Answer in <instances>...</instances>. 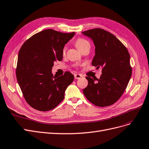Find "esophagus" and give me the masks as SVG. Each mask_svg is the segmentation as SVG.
Segmentation results:
<instances>
[{
  "instance_id": "obj_1",
  "label": "esophagus",
  "mask_w": 149,
  "mask_h": 149,
  "mask_svg": "<svg viewBox=\"0 0 149 149\" xmlns=\"http://www.w3.org/2000/svg\"><path fill=\"white\" fill-rule=\"evenodd\" d=\"M74 77L75 79H79L81 77V75L79 74H74Z\"/></svg>"
}]
</instances>
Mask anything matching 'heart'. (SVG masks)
<instances>
[{
    "mask_svg": "<svg viewBox=\"0 0 149 149\" xmlns=\"http://www.w3.org/2000/svg\"><path fill=\"white\" fill-rule=\"evenodd\" d=\"M75 46L76 47H77V49L80 51H81V49H83L84 48L86 47H90V42L85 39H84V38H78L77 40L75 41ZM66 51V47H64L63 49H62V54H65Z\"/></svg>",
    "mask_w": 149,
    "mask_h": 149,
    "instance_id": "obj_1",
    "label": "heart"
}]
</instances>
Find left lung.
Segmentation results:
<instances>
[{"mask_svg": "<svg viewBox=\"0 0 149 149\" xmlns=\"http://www.w3.org/2000/svg\"><path fill=\"white\" fill-rule=\"evenodd\" d=\"M90 38L95 46L92 65L102 68L98 82L86 77L88 84L83 90L85 97L97 107L110 106L121 97L132 75L130 55L123 43L109 32L95 28L82 32Z\"/></svg>", "mask_w": 149, "mask_h": 149, "instance_id": "8db88e82", "label": "left lung"}]
</instances>
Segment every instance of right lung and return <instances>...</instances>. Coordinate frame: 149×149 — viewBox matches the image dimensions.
<instances>
[{"label":"right lung","mask_w":149,"mask_h":149,"mask_svg":"<svg viewBox=\"0 0 149 149\" xmlns=\"http://www.w3.org/2000/svg\"><path fill=\"white\" fill-rule=\"evenodd\" d=\"M74 35L47 29L32 36L22 46L17 79L26 102L34 109L49 111L64 98L74 76L68 71L63 75L54 76L52 68L55 61L62 60V49Z\"/></svg>","instance_id":"1"}]
</instances>
